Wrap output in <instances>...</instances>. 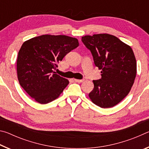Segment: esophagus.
Here are the masks:
<instances>
[{"instance_id":"1","label":"esophagus","mask_w":149,"mask_h":149,"mask_svg":"<svg viewBox=\"0 0 149 149\" xmlns=\"http://www.w3.org/2000/svg\"><path fill=\"white\" fill-rule=\"evenodd\" d=\"M74 81L75 82H77V83H81L84 81V79H74Z\"/></svg>"}]
</instances>
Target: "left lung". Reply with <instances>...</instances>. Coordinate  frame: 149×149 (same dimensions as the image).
Wrapping results in <instances>:
<instances>
[{
    "mask_svg": "<svg viewBox=\"0 0 149 149\" xmlns=\"http://www.w3.org/2000/svg\"><path fill=\"white\" fill-rule=\"evenodd\" d=\"M82 42L92 53L95 64L101 70V79L93 80L89 94L99 107H114L130 93L137 74V62L129 45L112 35L95 34L82 37Z\"/></svg>",
    "mask_w": 149,
    "mask_h": 149,
    "instance_id": "1",
    "label": "left lung"
}]
</instances>
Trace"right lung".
I'll return each mask as SVG.
<instances>
[{
    "label": "right lung",
    "instance_id": "right-lung-1",
    "mask_svg": "<svg viewBox=\"0 0 149 149\" xmlns=\"http://www.w3.org/2000/svg\"><path fill=\"white\" fill-rule=\"evenodd\" d=\"M78 46L76 38L62 35H42L25 41L17 58L20 85L40 104L57 99L69 81L53 70L58 67V62Z\"/></svg>",
    "mask_w": 149,
    "mask_h": 149
}]
</instances>
